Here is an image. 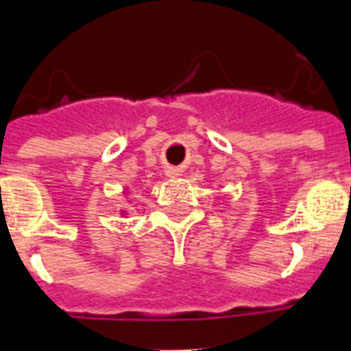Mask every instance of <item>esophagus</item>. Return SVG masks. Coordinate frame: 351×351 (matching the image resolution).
<instances>
[{"mask_svg": "<svg viewBox=\"0 0 351 351\" xmlns=\"http://www.w3.org/2000/svg\"><path fill=\"white\" fill-rule=\"evenodd\" d=\"M167 175H169V176H178V171H176V169H169V171H167Z\"/></svg>", "mask_w": 351, "mask_h": 351, "instance_id": "obj_1", "label": "esophagus"}]
</instances>
